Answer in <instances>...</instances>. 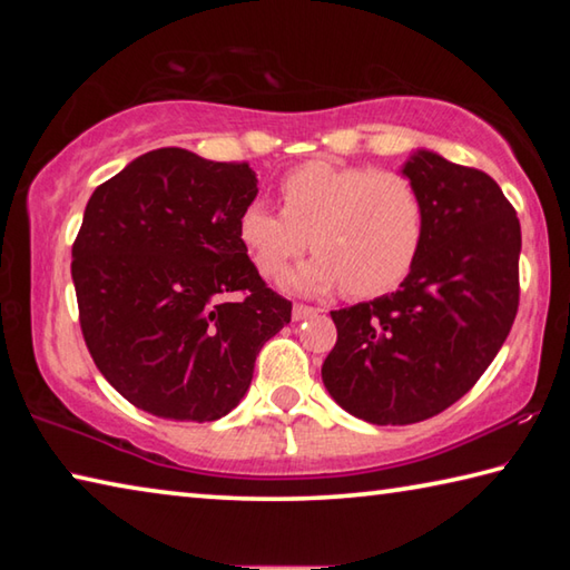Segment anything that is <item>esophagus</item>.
Segmentation results:
<instances>
[{
	"instance_id": "1",
	"label": "esophagus",
	"mask_w": 570,
	"mask_h": 570,
	"mask_svg": "<svg viewBox=\"0 0 570 570\" xmlns=\"http://www.w3.org/2000/svg\"><path fill=\"white\" fill-rule=\"evenodd\" d=\"M316 314H320V308L306 306V304H294V312H292L294 322H304V320H308V316H316Z\"/></svg>"
}]
</instances>
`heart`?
Returning <instances> with one entry per match:
<instances>
[{
    "mask_svg": "<svg viewBox=\"0 0 570 570\" xmlns=\"http://www.w3.org/2000/svg\"><path fill=\"white\" fill-rule=\"evenodd\" d=\"M282 210L250 200L236 234L264 276H282L308 248L316 250L288 278L304 294L370 298L392 292L417 264L428 228L420 188L400 170L312 160L278 180Z\"/></svg>",
    "mask_w": 570,
    "mask_h": 570,
    "instance_id": "1",
    "label": "heart"
}]
</instances>
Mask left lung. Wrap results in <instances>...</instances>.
Segmentation results:
<instances>
[{"instance_id": "8db88e82", "label": "left lung", "mask_w": 570, "mask_h": 570, "mask_svg": "<svg viewBox=\"0 0 570 570\" xmlns=\"http://www.w3.org/2000/svg\"><path fill=\"white\" fill-rule=\"evenodd\" d=\"M402 173L428 206L417 264L397 292L332 312L322 364L334 402L372 424L422 422L468 394L520 302V220L498 183L430 150Z\"/></svg>"}]
</instances>
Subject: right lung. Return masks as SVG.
<instances>
[{
  "label": "right lung",
  "instance_id": "1",
  "mask_svg": "<svg viewBox=\"0 0 570 570\" xmlns=\"http://www.w3.org/2000/svg\"><path fill=\"white\" fill-rule=\"evenodd\" d=\"M256 183L248 163L160 148L90 196L72 244L80 330L102 377L138 410L224 417L256 354L292 322V302L266 286L236 234Z\"/></svg>",
  "mask_w": 570,
  "mask_h": 570
}]
</instances>
